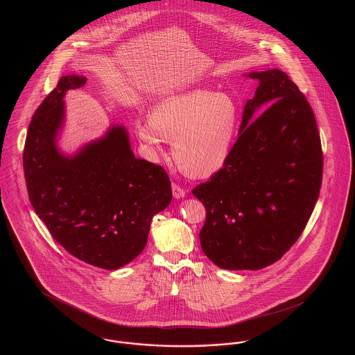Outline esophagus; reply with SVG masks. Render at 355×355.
I'll use <instances>...</instances> for the list:
<instances>
[{
    "mask_svg": "<svg viewBox=\"0 0 355 355\" xmlns=\"http://www.w3.org/2000/svg\"><path fill=\"white\" fill-rule=\"evenodd\" d=\"M171 191H173V197L175 200H180V198H184L186 194V190L184 187H181L177 184H171Z\"/></svg>",
    "mask_w": 355,
    "mask_h": 355,
    "instance_id": "1",
    "label": "esophagus"
}]
</instances>
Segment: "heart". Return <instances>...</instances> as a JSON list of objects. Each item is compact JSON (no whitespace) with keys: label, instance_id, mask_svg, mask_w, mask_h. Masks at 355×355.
<instances>
[{"label":"heart","instance_id":"1","mask_svg":"<svg viewBox=\"0 0 355 355\" xmlns=\"http://www.w3.org/2000/svg\"><path fill=\"white\" fill-rule=\"evenodd\" d=\"M150 122L137 125V137L155 158L173 141L174 164L187 177L206 178L220 171L236 144L241 112L234 98L210 90H191L158 102Z\"/></svg>","mask_w":355,"mask_h":355}]
</instances>
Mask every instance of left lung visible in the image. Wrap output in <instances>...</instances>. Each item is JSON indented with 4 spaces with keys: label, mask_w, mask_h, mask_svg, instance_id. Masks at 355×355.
I'll return each mask as SVG.
<instances>
[{
    "label": "left lung",
    "mask_w": 355,
    "mask_h": 355,
    "mask_svg": "<svg viewBox=\"0 0 355 355\" xmlns=\"http://www.w3.org/2000/svg\"><path fill=\"white\" fill-rule=\"evenodd\" d=\"M248 77L258 87L230 158L193 189L206 207L202 252L226 270H259L278 261L302 234L322 184L321 138L298 86L279 69Z\"/></svg>",
    "instance_id": "8db88e82"
}]
</instances>
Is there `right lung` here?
I'll use <instances>...</instances> for the list:
<instances>
[{
    "label": "right lung",
    "mask_w": 355,
    "mask_h": 355,
    "mask_svg": "<svg viewBox=\"0 0 355 355\" xmlns=\"http://www.w3.org/2000/svg\"><path fill=\"white\" fill-rule=\"evenodd\" d=\"M86 84L64 76L31 121L24 173L29 200L53 238L73 257L116 270L145 249L153 217L171 202L166 171L135 158L125 126L67 155L57 145L65 123L64 97Z\"/></svg>",
    "instance_id": "1"
}]
</instances>
